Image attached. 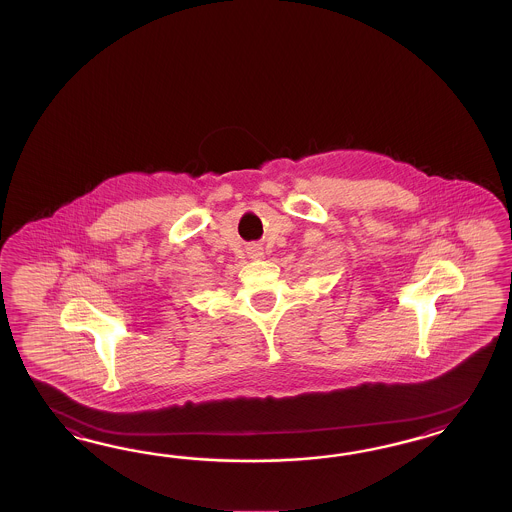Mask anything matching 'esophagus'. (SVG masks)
<instances>
[{"label": "esophagus", "mask_w": 512, "mask_h": 512, "mask_svg": "<svg viewBox=\"0 0 512 512\" xmlns=\"http://www.w3.org/2000/svg\"><path fill=\"white\" fill-rule=\"evenodd\" d=\"M248 253L251 259H259V257L263 255V251H261V248H259V246H251V248L248 249Z\"/></svg>", "instance_id": "34e87169"}]
</instances>
